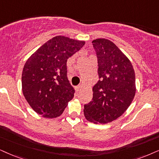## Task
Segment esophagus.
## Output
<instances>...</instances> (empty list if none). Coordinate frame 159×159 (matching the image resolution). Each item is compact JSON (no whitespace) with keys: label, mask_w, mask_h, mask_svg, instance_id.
Wrapping results in <instances>:
<instances>
[{"label":"esophagus","mask_w":159,"mask_h":159,"mask_svg":"<svg viewBox=\"0 0 159 159\" xmlns=\"http://www.w3.org/2000/svg\"><path fill=\"white\" fill-rule=\"evenodd\" d=\"M81 88H82V85L81 84H80V85H78L77 87H76V90H77V91H80Z\"/></svg>","instance_id":"34e87169"}]
</instances>
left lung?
<instances>
[{"label": "left lung", "instance_id": "1", "mask_svg": "<svg viewBox=\"0 0 159 159\" xmlns=\"http://www.w3.org/2000/svg\"><path fill=\"white\" fill-rule=\"evenodd\" d=\"M92 43L100 80L92 88L93 98L84 105V114L88 121L106 124L120 117L133 101L135 73L128 58L111 41L100 38Z\"/></svg>", "mask_w": 159, "mask_h": 159}]
</instances>
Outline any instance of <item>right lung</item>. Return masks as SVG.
<instances>
[{
	"mask_svg": "<svg viewBox=\"0 0 159 159\" xmlns=\"http://www.w3.org/2000/svg\"><path fill=\"white\" fill-rule=\"evenodd\" d=\"M85 44L65 36L48 40L29 58L22 73V89L34 111L46 118L63 113L75 90L67 77V61Z\"/></svg>",
	"mask_w": 159,
	"mask_h": 159,
	"instance_id": "obj_1",
	"label": "right lung"
}]
</instances>
